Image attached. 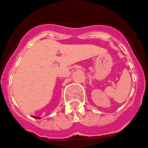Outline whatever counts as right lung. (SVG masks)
<instances>
[{"instance_id":"add662e5","label":"right lung","mask_w":148,"mask_h":148,"mask_svg":"<svg viewBox=\"0 0 148 148\" xmlns=\"http://www.w3.org/2000/svg\"><path fill=\"white\" fill-rule=\"evenodd\" d=\"M34 118H36V117H34ZM38 118V119H39V118Z\"/></svg>"}]
</instances>
